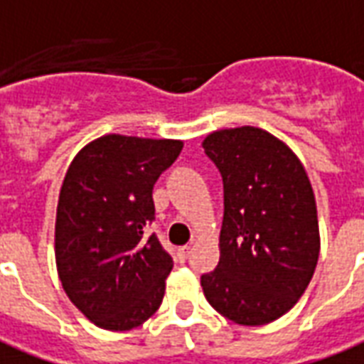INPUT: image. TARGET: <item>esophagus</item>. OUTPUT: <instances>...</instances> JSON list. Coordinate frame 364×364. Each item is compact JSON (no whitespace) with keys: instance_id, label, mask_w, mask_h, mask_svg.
I'll return each mask as SVG.
<instances>
[{"instance_id":"esophagus-1","label":"esophagus","mask_w":364,"mask_h":364,"mask_svg":"<svg viewBox=\"0 0 364 364\" xmlns=\"http://www.w3.org/2000/svg\"><path fill=\"white\" fill-rule=\"evenodd\" d=\"M189 255H191V245H185V247H181V249L177 250V257H179V260H183V262L189 258Z\"/></svg>"}]
</instances>
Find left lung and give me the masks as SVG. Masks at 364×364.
I'll return each instance as SVG.
<instances>
[{"instance_id":"obj_1","label":"left lung","mask_w":364,"mask_h":364,"mask_svg":"<svg viewBox=\"0 0 364 364\" xmlns=\"http://www.w3.org/2000/svg\"><path fill=\"white\" fill-rule=\"evenodd\" d=\"M203 148L223 181L220 262L200 278L204 297L241 326L289 312L318 262L316 200L303 164L260 127L220 129Z\"/></svg>"}]
</instances>
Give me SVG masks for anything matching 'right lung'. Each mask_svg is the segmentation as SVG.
<instances>
[{"label":"right lung","mask_w":364,"mask_h":364,"mask_svg":"<svg viewBox=\"0 0 364 364\" xmlns=\"http://www.w3.org/2000/svg\"><path fill=\"white\" fill-rule=\"evenodd\" d=\"M183 141L104 134L73 158L59 191L55 266L92 324L127 332L161 305L173 260L156 235L152 189Z\"/></svg>","instance_id":"right-lung-1"}]
</instances>
